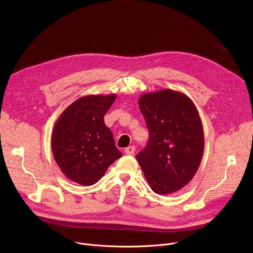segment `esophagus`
Here are the masks:
<instances>
[{"instance_id": "34e87169", "label": "esophagus", "mask_w": 253, "mask_h": 253, "mask_svg": "<svg viewBox=\"0 0 253 253\" xmlns=\"http://www.w3.org/2000/svg\"><path fill=\"white\" fill-rule=\"evenodd\" d=\"M124 152H125V154H127V155H132V154H134V152H135V146H129V147L125 148Z\"/></svg>"}]
</instances>
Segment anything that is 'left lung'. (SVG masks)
I'll return each instance as SVG.
<instances>
[{"mask_svg": "<svg viewBox=\"0 0 253 253\" xmlns=\"http://www.w3.org/2000/svg\"><path fill=\"white\" fill-rule=\"evenodd\" d=\"M138 104L150 137L136 158L155 193H174L191 181L202 159L198 111L188 96L170 89L143 94Z\"/></svg>", "mask_w": 253, "mask_h": 253, "instance_id": "8db88e82", "label": "left lung"}]
</instances>
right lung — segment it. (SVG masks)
Instances as JSON below:
<instances>
[{
    "mask_svg": "<svg viewBox=\"0 0 253 253\" xmlns=\"http://www.w3.org/2000/svg\"><path fill=\"white\" fill-rule=\"evenodd\" d=\"M116 97V94L81 97L57 119L52 151L61 171L72 181L93 185L122 156L111 130L104 123V115Z\"/></svg>",
    "mask_w": 253,
    "mask_h": 253,
    "instance_id": "right-lung-1",
    "label": "right lung"
}]
</instances>
